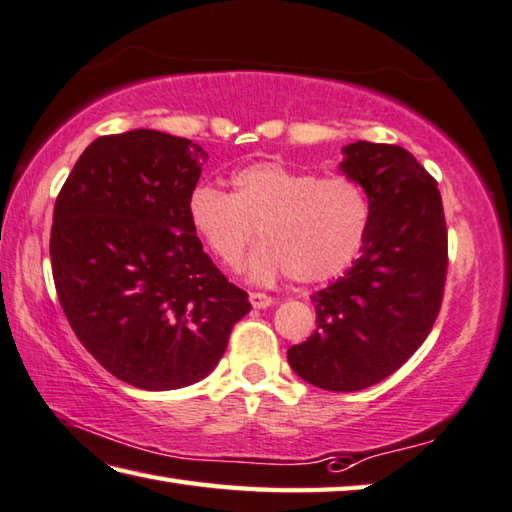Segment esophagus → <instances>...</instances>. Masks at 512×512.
Segmentation results:
<instances>
[{"label":"esophagus","instance_id":"34e87169","mask_svg":"<svg viewBox=\"0 0 512 512\" xmlns=\"http://www.w3.org/2000/svg\"><path fill=\"white\" fill-rule=\"evenodd\" d=\"M248 300H250V304H253V309H268V306L275 304L273 297L266 293H250Z\"/></svg>","mask_w":512,"mask_h":512}]
</instances>
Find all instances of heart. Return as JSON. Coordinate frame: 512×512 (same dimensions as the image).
Masks as SVG:
<instances>
[{"instance_id": "b5f03b06", "label": "heart", "mask_w": 512, "mask_h": 512, "mask_svg": "<svg viewBox=\"0 0 512 512\" xmlns=\"http://www.w3.org/2000/svg\"><path fill=\"white\" fill-rule=\"evenodd\" d=\"M232 192L199 185L188 199V219L221 264L235 268L255 237L248 275L271 282L288 275L300 284L345 273L365 246L371 206L349 176H322L262 161L230 176Z\"/></svg>"}]
</instances>
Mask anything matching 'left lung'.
<instances>
[{
  "instance_id": "obj_1",
  "label": "left lung",
  "mask_w": 512,
  "mask_h": 512,
  "mask_svg": "<svg viewBox=\"0 0 512 512\" xmlns=\"http://www.w3.org/2000/svg\"><path fill=\"white\" fill-rule=\"evenodd\" d=\"M340 170L365 188L371 221L349 271L313 293L318 329L288 365L327 392L380 383L423 345L439 315L448 230L436 181L398 145H347Z\"/></svg>"
}]
</instances>
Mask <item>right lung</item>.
<instances>
[{
    "label": "right lung",
    "mask_w": 512,
    "mask_h": 512,
    "mask_svg": "<svg viewBox=\"0 0 512 512\" xmlns=\"http://www.w3.org/2000/svg\"><path fill=\"white\" fill-rule=\"evenodd\" d=\"M208 152L156 129L100 136L55 199L51 268L73 333L111 376L147 392L217 367L250 311L188 219Z\"/></svg>",
    "instance_id": "1"
}]
</instances>
